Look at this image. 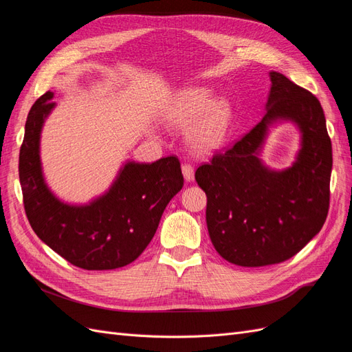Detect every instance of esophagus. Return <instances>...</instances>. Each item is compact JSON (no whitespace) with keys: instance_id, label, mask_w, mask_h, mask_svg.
Wrapping results in <instances>:
<instances>
[{"instance_id":"34e87169","label":"esophagus","mask_w":352,"mask_h":352,"mask_svg":"<svg viewBox=\"0 0 352 352\" xmlns=\"http://www.w3.org/2000/svg\"><path fill=\"white\" fill-rule=\"evenodd\" d=\"M182 173H184V177L186 182H192L194 180V166L189 164V163H185L182 164Z\"/></svg>"}]
</instances>
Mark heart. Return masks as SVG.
Listing matches in <instances>:
<instances>
[{"mask_svg": "<svg viewBox=\"0 0 352 352\" xmlns=\"http://www.w3.org/2000/svg\"><path fill=\"white\" fill-rule=\"evenodd\" d=\"M208 92L204 89L184 91L173 102L167 119L168 122L186 127L201 117L189 132V140L199 151H211L217 148L228 132L230 122V107L226 101L219 100L208 104Z\"/></svg>", "mask_w": 352, "mask_h": 352, "instance_id": "b5f03b06", "label": "heart"}]
</instances>
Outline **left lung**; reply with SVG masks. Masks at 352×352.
<instances>
[{
    "instance_id": "1",
    "label": "left lung",
    "mask_w": 352,
    "mask_h": 352,
    "mask_svg": "<svg viewBox=\"0 0 352 352\" xmlns=\"http://www.w3.org/2000/svg\"><path fill=\"white\" fill-rule=\"evenodd\" d=\"M267 114L239 141L201 164L195 180L207 195L206 220L216 251L232 264L261 267L289 260L323 228L330 202L332 142L322 104L300 85L270 72ZM276 118L303 132L292 168L265 169L256 151Z\"/></svg>"
}]
</instances>
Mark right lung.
<instances>
[{
	"label": "right lung",
	"mask_w": 352,
	"mask_h": 352,
	"mask_svg": "<svg viewBox=\"0 0 352 352\" xmlns=\"http://www.w3.org/2000/svg\"><path fill=\"white\" fill-rule=\"evenodd\" d=\"M52 95L45 92L32 105L20 146L19 177L28 220L41 241L79 269L123 267L144 252L168 201L182 189L179 158L127 163L109 192L92 204H63L44 184L39 162V133L54 107Z\"/></svg>",
	"instance_id": "obj_1"
}]
</instances>
